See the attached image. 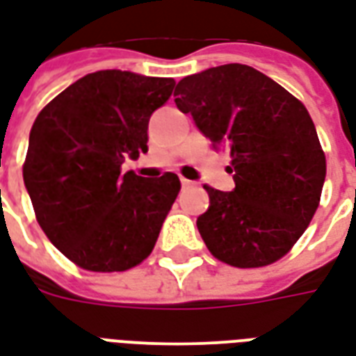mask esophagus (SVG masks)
<instances>
[{
  "mask_svg": "<svg viewBox=\"0 0 356 356\" xmlns=\"http://www.w3.org/2000/svg\"><path fill=\"white\" fill-rule=\"evenodd\" d=\"M181 185H183V188H192V186H194V183H192V181H188V179H181Z\"/></svg>",
  "mask_w": 356,
  "mask_h": 356,
  "instance_id": "34e87169",
  "label": "esophagus"
}]
</instances>
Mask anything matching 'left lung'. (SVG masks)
Segmentation results:
<instances>
[{
	"label": "left lung",
	"mask_w": 356,
	"mask_h": 356,
	"mask_svg": "<svg viewBox=\"0 0 356 356\" xmlns=\"http://www.w3.org/2000/svg\"><path fill=\"white\" fill-rule=\"evenodd\" d=\"M175 104L215 149L230 152L236 188L205 185L200 236L215 259L262 268L291 251L321 202L326 158L304 104L251 65L226 64L181 79Z\"/></svg>",
	"instance_id": "8db88e82"
}]
</instances>
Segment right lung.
Instances as JSON below:
<instances>
[{"instance_id":"add662e5","label":"right lung","mask_w":356,"mask_h":356,"mask_svg":"<svg viewBox=\"0 0 356 356\" xmlns=\"http://www.w3.org/2000/svg\"><path fill=\"white\" fill-rule=\"evenodd\" d=\"M175 81L131 71L88 73L44 105L22 165L39 226L58 251L88 272H126L154 249L181 191L175 173H122L147 152L149 118Z\"/></svg>"}]
</instances>
